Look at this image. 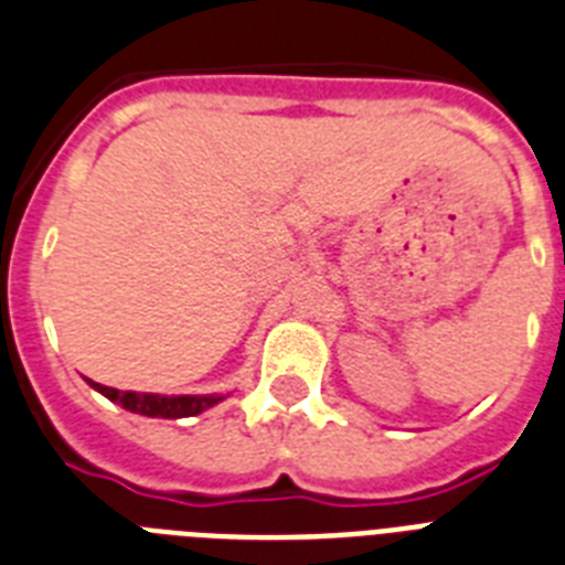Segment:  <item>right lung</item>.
I'll return each mask as SVG.
<instances>
[{"mask_svg": "<svg viewBox=\"0 0 565 565\" xmlns=\"http://www.w3.org/2000/svg\"><path fill=\"white\" fill-rule=\"evenodd\" d=\"M97 393H104L106 398L120 404L129 413H141L149 418H188L199 416L207 407L218 404L222 395H152V393H120L115 386H104L88 381Z\"/></svg>", "mask_w": 565, "mask_h": 565, "instance_id": "add662e5", "label": "right lung"}]
</instances>
